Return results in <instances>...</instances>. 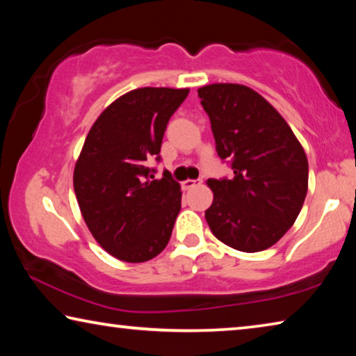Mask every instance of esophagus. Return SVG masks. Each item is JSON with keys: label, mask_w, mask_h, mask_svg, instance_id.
Segmentation results:
<instances>
[{"label": "esophagus", "mask_w": 356, "mask_h": 356, "mask_svg": "<svg viewBox=\"0 0 356 356\" xmlns=\"http://www.w3.org/2000/svg\"><path fill=\"white\" fill-rule=\"evenodd\" d=\"M201 184H202V179H197V180L186 179V180H184V182H182V188L184 190H190V188H193V186L201 185Z\"/></svg>", "instance_id": "obj_1"}]
</instances>
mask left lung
Returning <instances> with one entry per match:
<instances>
[{
    "mask_svg": "<svg viewBox=\"0 0 356 356\" xmlns=\"http://www.w3.org/2000/svg\"><path fill=\"white\" fill-rule=\"evenodd\" d=\"M216 152L232 179H209L213 202L206 220L213 236L243 252L273 246L292 227L308 193V159L284 118L243 84L197 89Z\"/></svg>",
    "mask_w": 356,
    "mask_h": 356,
    "instance_id": "1",
    "label": "left lung"
}]
</instances>
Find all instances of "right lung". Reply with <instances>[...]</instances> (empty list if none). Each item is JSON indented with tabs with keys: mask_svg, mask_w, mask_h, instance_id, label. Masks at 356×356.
<instances>
[{
	"mask_svg": "<svg viewBox=\"0 0 356 356\" xmlns=\"http://www.w3.org/2000/svg\"><path fill=\"white\" fill-rule=\"evenodd\" d=\"M190 89L140 88L105 108L89 130L74 171L84 222L106 252L138 264L160 254L180 212L179 182L154 179L166 125Z\"/></svg>",
	"mask_w": 356,
	"mask_h": 356,
	"instance_id": "add662e5",
	"label": "right lung"
}]
</instances>
